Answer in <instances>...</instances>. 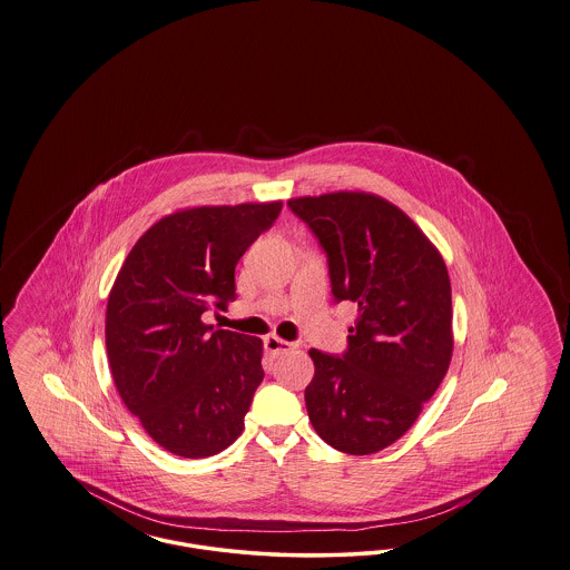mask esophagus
I'll return each instance as SVG.
<instances>
[{
  "label": "esophagus",
  "mask_w": 570,
  "mask_h": 570,
  "mask_svg": "<svg viewBox=\"0 0 570 570\" xmlns=\"http://www.w3.org/2000/svg\"><path fill=\"white\" fill-rule=\"evenodd\" d=\"M293 348H295V344H291V342L277 337V335H267V337H265V353L272 354V356L288 353V351H293Z\"/></svg>",
  "instance_id": "esophagus-1"
}]
</instances>
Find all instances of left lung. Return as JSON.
Segmentation results:
<instances>
[{
  "label": "left lung",
  "instance_id": "8db88e82",
  "mask_svg": "<svg viewBox=\"0 0 570 570\" xmlns=\"http://www.w3.org/2000/svg\"><path fill=\"white\" fill-rule=\"evenodd\" d=\"M323 245L335 301L356 323L342 356L309 351L305 406L316 434L348 455L400 440L446 376L453 356L451 279L442 254L410 217L367 191L291 198Z\"/></svg>",
  "mask_w": 570,
  "mask_h": 570
}]
</instances>
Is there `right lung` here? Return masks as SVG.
Returning <instances> with one entry per match:
<instances>
[{
    "label": "right lung",
    "mask_w": 570,
    "mask_h": 570,
    "mask_svg": "<svg viewBox=\"0 0 570 570\" xmlns=\"http://www.w3.org/2000/svg\"><path fill=\"white\" fill-rule=\"evenodd\" d=\"M282 200L191 207L158 219L130 249L107 305L110 374L126 407L173 455L230 446L263 382V340L203 323L235 301V267Z\"/></svg>",
    "instance_id": "right-lung-1"
}]
</instances>
